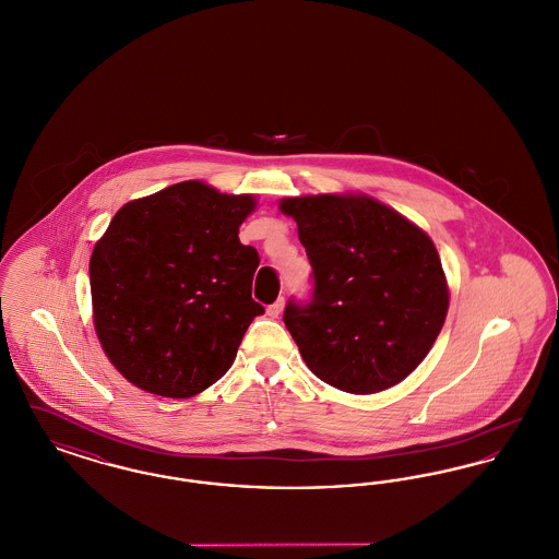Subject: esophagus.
Returning <instances> with one entry per match:
<instances>
[{
  "label": "esophagus",
  "mask_w": 559,
  "mask_h": 559,
  "mask_svg": "<svg viewBox=\"0 0 559 559\" xmlns=\"http://www.w3.org/2000/svg\"><path fill=\"white\" fill-rule=\"evenodd\" d=\"M283 308H285V299L281 297V299H276L272 306H267L266 314L270 319H278L281 312H283Z\"/></svg>",
  "instance_id": "obj_1"
}]
</instances>
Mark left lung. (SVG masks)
<instances>
[{"mask_svg": "<svg viewBox=\"0 0 559 559\" xmlns=\"http://www.w3.org/2000/svg\"><path fill=\"white\" fill-rule=\"evenodd\" d=\"M314 289L283 320L308 369L349 394H374L415 371L433 346L449 285L421 228L367 194L289 197Z\"/></svg>", "mask_w": 559, "mask_h": 559, "instance_id": "8db88e82", "label": "left lung"}]
</instances>
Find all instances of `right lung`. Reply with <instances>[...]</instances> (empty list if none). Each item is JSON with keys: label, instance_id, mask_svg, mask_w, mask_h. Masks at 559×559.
Masks as SVG:
<instances>
[{"label": "right lung", "instance_id": "right-lung-1", "mask_svg": "<svg viewBox=\"0 0 559 559\" xmlns=\"http://www.w3.org/2000/svg\"><path fill=\"white\" fill-rule=\"evenodd\" d=\"M251 194L197 180L126 203L90 260L94 326L115 369L135 388L190 399L235 362L264 308L251 283L260 266L239 226Z\"/></svg>", "mask_w": 559, "mask_h": 559}]
</instances>
